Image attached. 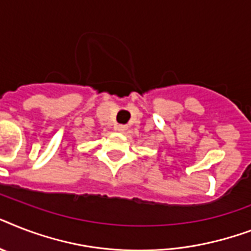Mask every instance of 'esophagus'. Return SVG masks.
<instances>
[{
  "instance_id": "obj_1",
  "label": "esophagus",
  "mask_w": 251,
  "mask_h": 251,
  "mask_svg": "<svg viewBox=\"0 0 251 251\" xmlns=\"http://www.w3.org/2000/svg\"><path fill=\"white\" fill-rule=\"evenodd\" d=\"M116 130H119V131L124 132V131H126V130H127V126H126V125H117V126H116Z\"/></svg>"
}]
</instances>
